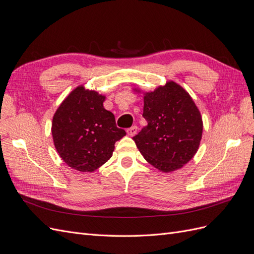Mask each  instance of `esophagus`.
I'll return each instance as SVG.
<instances>
[{"label":"esophagus","instance_id":"esophagus-1","mask_svg":"<svg viewBox=\"0 0 254 254\" xmlns=\"http://www.w3.org/2000/svg\"><path fill=\"white\" fill-rule=\"evenodd\" d=\"M136 132H137V127L136 126H132V127H130V128L127 129V134L129 136H134L136 134Z\"/></svg>","mask_w":254,"mask_h":254}]
</instances>
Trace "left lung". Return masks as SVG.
<instances>
[{
    "instance_id": "obj_1",
    "label": "left lung",
    "mask_w": 254,
    "mask_h": 254,
    "mask_svg": "<svg viewBox=\"0 0 254 254\" xmlns=\"http://www.w3.org/2000/svg\"><path fill=\"white\" fill-rule=\"evenodd\" d=\"M143 117L148 125L132 139L148 163L170 173L195 156L202 136V119L193 98L180 84L167 81L144 93Z\"/></svg>"
}]
</instances>
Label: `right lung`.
<instances>
[{
	"label": "right lung",
	"instance_id": "1",
	"mask_svg": "<svg viewBox=\"0 0 254 254\" xmlns=\"http://www.w3.org/2000/svg\"><path fill=\"white\" fill-rule=\"evenodd\" d=\"M105 95L83 86L74 89L53 117L52 135L64 163L91 173L112 157L114 144L126 135L115 124L112 112L104 108Z\"/></svg>",
	"mask_w": 254,
	"mask_h": 254
}]
</instances>
